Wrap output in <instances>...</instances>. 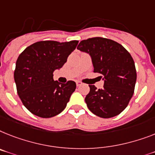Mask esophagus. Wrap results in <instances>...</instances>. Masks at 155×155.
Instances as JSON below:
<instances>
[{
	"mask_svg": "<svg viewBox=\"0 0 155 155\" xmlns=\"http://www.w3.org/2000/svg\"><path fill=\"white\" fill-rule=\"evenodd\" d=\"M76 84H77V86H80V85H82V82H81V81H76Z\"/></svg>",
	"mask_w": 155,
	"mask_h": 155,
	"instance_id": "1",
	"label": "esophagus"
}]
</instances>
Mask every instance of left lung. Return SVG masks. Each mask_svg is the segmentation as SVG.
I'll list each match as a JSON object with an SVG mask.
<instances>
[{
    "label": "left lung",
    "mask_w": 155,
    "mask_h": 155,
    "mask_svg": "<svg viewBox=\"0 0 155 155\" xmlns=\"http://www.w3.org/2000/svg\"><path fill=\"white\" fill-rule=\"evenodd\" d=\"M77 49L90 54L93 72L104 79L103 89L89 85L90 91L85 99L88 108L105 119L121 113L132 97L137 78L130 53L116 41L102 37L81 40Z\"/></svg>",
    "instance_id": "left-lung-1"
}]
</instances>
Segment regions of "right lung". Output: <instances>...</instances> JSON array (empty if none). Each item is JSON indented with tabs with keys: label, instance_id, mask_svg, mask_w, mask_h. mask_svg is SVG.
Returning a JSON list of instances; mask_svg holds the SVG:
<instances>
[{
	"label": "right lung",
	"instance_id": "add662e5",
	"mask_svg": "<svg viewBox=\"0 0 155 155\" xmlns=\"http://www.w3.org/2000/svg\"><path fill=\"white\" fill-rule=\"evenodd\" d=\"M78 43V40L39 41L19 55L14 80L19 97L32 114L51 118L65 109L76 83L68 81L61 84L54 81L53 73L62 68Z\"/></svg>",
	"mask_w": 155,
	"mask_h": 155
}]
</instances>
